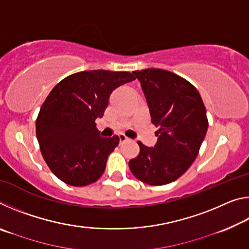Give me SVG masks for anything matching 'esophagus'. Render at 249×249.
<instances>
[{"label": "esophagus", "mask_w": 249, "mask_h": 249, "mask_svg": "<svg viewBox=\"0 0 249 249\" xmlns=\"http://www.w3.org/2000/svg\"><path fill=\"white\" fill-rule=\"evenodd\" d=\"M119 138H120V142H127V141H128V138L126 137L125 135H123V134L119 135Z\"/></svg>", "instance_id": "1"}]
</instances>
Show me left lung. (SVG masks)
Masks as SVG:
<instances>
[{"label":"left lung","mask_w":249,"mask_h":249,"mask_svg":"<svg viewBox=\"0 0 249 249\" xmlns=\"http://www.w3.org/2000/svg\"><path fill=\"white\" fill-rule=\"evenodd\" d=\"M140 80L151 123L159 128L157 142L129 160L132 174L150 185L170 183L195 161L209 127L199 92L187 80L163 69L133 71Z\"/></svg>","instance_id":"1"}]
</instances>
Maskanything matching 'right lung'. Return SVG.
Wrapping results in <instances>:
<instances>
[{"mask_svg":"<svg viewBox=\"0 0 249 249\" xmlns=\"http://www.w3.org/2000/svg\"><path fill=\"white\" fill-rule=\"evenodd\" d=\"M133 80L126 71H81L61 80L48 94L36 120V136L58 179L83 187L103 175L120 138L101 137L95 120L104 115L112 92Z\"/></svg>","mask_w":249,"mask_h":249,"instance_id":"add662e5","label":"right lung"}]
</instances>
